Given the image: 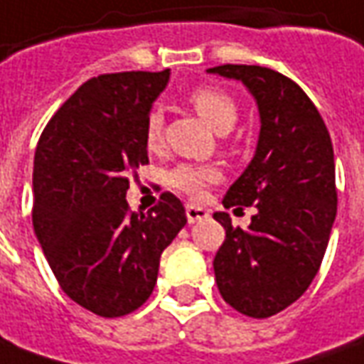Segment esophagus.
<instances>
[{
	"instance_id": "obj_1",
	"label": "esophagus",
	"mask_w": 364,
	"mask_h": 364,
	"mask_svg": "<svg viewBox=\"0 0 364 364\" xmlns=\"http://www.w3.org/2000/svg\"><path fill=\"white\" fill-rule=\"evenodd\" d=\"M186 218L188 224H196L208 218V210L202 206H194V204H188L186 206Z\"/></svg>"
}]
</instances>
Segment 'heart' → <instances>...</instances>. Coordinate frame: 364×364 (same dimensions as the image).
I'll return each mask as SVG.
<instances>
[{"label":"heart","mask_w":364,"mask_h":364,"mask_svg":"<svg viewBox=\"0 0 364 364\" xmlns=\"http://www.w3.org/2000/svg\"><path fill=\"white\" fill-rule=\"evenodd\" d=\"M190 102L196 109V112L206 120L208 124L215 132H230L234 129L237 120V105L235 101L218 87H200L190 95ZM162 129H164V119L160 110H152L146 119V130L144 139L146 146L154 149L160 144L162 139ZM220 180V172L214 166H196V164H178L168 172V186L174 188L182 194L196 198L200 196L206 186L214 184Z\"/></svg>","instance_id":"obj_1"}]
</instances>
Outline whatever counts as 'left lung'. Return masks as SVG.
Returning <instances> with one entry per match:
<instances>
[{"mask_svg": "<svg viewBox=\"0 0 364 364\" xmlns=\"http://www.w3.org/2000/svg\"><path fill=\"white\" fill-rule=\"evenodd\" d=\"M254 97L259 136L252 162L225 192L224 206H255L247 230L225 212L214 259L218 289L235 311L265 319L297 301L317 275L337 215L329 130L299 85L257 65H220Z\"/></svg>", "mask_w": 364, "mask_h": 364, "instance_id": "1", "label": "left lung"}]
</instances>
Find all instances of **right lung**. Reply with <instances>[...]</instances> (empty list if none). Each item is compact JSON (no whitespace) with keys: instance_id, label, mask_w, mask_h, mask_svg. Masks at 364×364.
Here are the masks:
<instances>
[{"instance_id":"right-lung-1","label":"right lung","mask_w":364,"mask_h":364,"mask_svg":"<svg viewBox=\"0 0 364 364\" xmlns=\"http://www.w3.org/2000/svg\"><path fill=\"white\" fill-rule=\"evenodd\" d=\"M168 79V69L92 77L55 112L35 150V235L63 291L101 317L149 299L160 255L186 225L170 192L146 214L127 204V176L149 164L146 119Z\"/></svg>"}]
</instances>
